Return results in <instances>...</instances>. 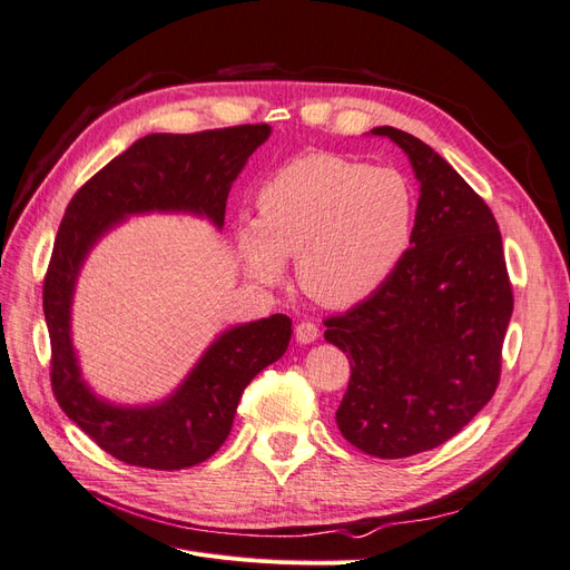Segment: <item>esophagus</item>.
I'll use <instances>...</instances> for the list:
<instances>
[{"label":"esophagus","instance_id":"1","mask_svg":"<svg viewBox=\"0 0 570 570\" xmlns=\"http://www.w3.org/2000/svg\"><path fill=\"white\" fill-rule=\"evenodd\" d=\"M295 335H297V342L308 344V342L318 340L321 331H318V325H316L314 321H302V323H297V327H295Z\"/></svg>","mask_w":570,"mask_h":570}]
</instances>
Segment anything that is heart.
Segmentation results:
<instances>
[{"label":"heart","mask_w":570,"mask_h":570,"mask_svg":"<svg viewBox=\"0 0 570 570\" xmlns=\"http://www.w3.org/2000/svg\"><path fill=\"white\" fill-rule=\"evenodd\" d=\"M258 220L239 223L237 239L258 281L283 278L297 258L306 295L327 306L368 299L409 252L416 197L392 168L304 154L258 187Z\"/></svg>","instance_id":"b5f03b06"}]
</instances>
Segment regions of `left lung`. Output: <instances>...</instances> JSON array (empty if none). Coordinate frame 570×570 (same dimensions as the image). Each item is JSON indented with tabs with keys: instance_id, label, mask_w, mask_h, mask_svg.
I'll return each instance as SVG.
<instances>
[{
	"instance_id": "8db88e82",
	"label": "left lung",
	"mask_w": 570,
	"mask_h": 570,
	"mask_svg": "<svg viewBox=\"0 0 570 570\" xmlns=\"http://www.w3.org/2000/svg\"><path fill=\"white\" fill-rule=\"evenodd\" d=\"M373 135L400 145L421 183L411 247L381 289L323 325L352 366L340 433L371 456L404 459L454 438L492 400L513 289L485 199L419 137Z\"/></svg>"
}]
</instances>
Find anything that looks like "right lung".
Returning <instances> with one entry per match:
<instances>
[{"instance_id": "obj_1", "label": "right lung", "mask_w": 570, "mask_h": 570, "mask_svg": "<svg viewBox=\"0 0 570 570\" xmlns=\"http://www.w3.org/2000/svg\"><path fill=\"white\" fill-rule=\"evenodd\" d=\"M268 135L266 124L147 135L97 170L66 206L42 287L51 392L66 416L118 461L180 471L216 454L230 435L239 396L252 377L285 354L292 321L273 314L220 335L183 387L159 406H109L80 381L68 337L82 258L126 214L195 212L223 226L230 183Z\"/></svg>"}]
</instances>
